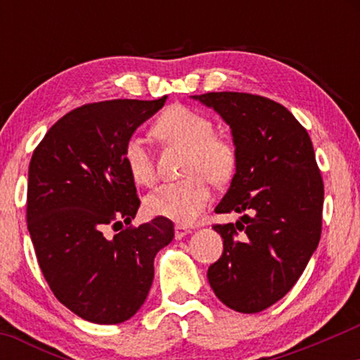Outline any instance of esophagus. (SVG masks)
Returning <instances> with one entry per match:
<instances>
[{
  "instance_id": "esophagus-1",
  "label": "esophagus",
  "mask_w": 360,
  "mask_h": 360,
  "mask_svg": "<svg viewBox=\"0 0 360 360\" xmlns=\"http://www.w3.org/2000/svg\"><path fill=\"white\" fill-rule=\"evenodd\" d=\"M188 233H190V229L185 228V226H181V224H176L175 226V239L185 238V236L188 234Z\"/></svg>"
}]
</instances>
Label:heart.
I'll list each match as a JSON object with an SVG mask.
<instances>
[{"label": "heart", "instance_id": "heart-1", "mask_svg": "<svg viewBox=\"0 0 360 360\" xmlns=\"http://www.w3.org/2000/svg\"><path fill=\"white\" fill-rule=\"evenodd\" d=\"M155 129L170 146L186 150L184 176L164 184L147 195L146 210L152 216L191 223L211 200L208 181L226 184L238 169V149L228 137L214 134V122L205 112L188 106H172L155 122ZM124 162L131 179L139 185L154 181V162L146 141L131 136L124 144Z\"/></svg>", "mask_w": 360, "mask_h": 360}]
</instances>
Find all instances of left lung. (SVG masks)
<instances>
[{
	"label": "left lung",
	"mask_w": 360,
	"mask_h": 360,
	"mask_svg": "<svg viewBox=\"0 0 360 360\" xmlns=\"http://www.w3.org/2000/svg\"><path fill=\"white\" fill-rule=\"evenodd\" d=\"M228 122L238 169L216 213L223 254L210 265L216 297L239 313H259L287 295L321 238L324 185L308 132L287 108L250 93L195 95Z\"/></svg>",
	"instance_id": "obj_1"
}]
</instances>
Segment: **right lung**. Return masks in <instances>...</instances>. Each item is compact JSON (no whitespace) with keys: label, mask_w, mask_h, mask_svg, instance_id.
<instances>
[{"label":"right lung","mask_w":360,"mask_h":360,"mask_svg":"<svg viewBox=\"0 0 360 360\" xmlns=\"http://www.w3.org/2000/svg\"><path fill=\"white\" fill-rule=\"evenodd\" d=\"M165 100L75 108L47 131L29 164L26 218L39 267L58 302L86 321L134 316L154 280L155 254L174 239L164 216L131 224L141 200L122 154ZM122 220L130 226L120 231Z\"/></svg>","instance_id":"1"}]
</instances>
